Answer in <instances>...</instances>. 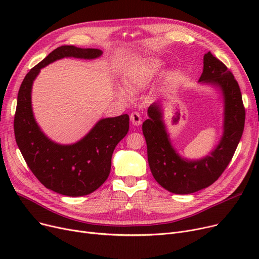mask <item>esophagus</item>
I'll list each match as a JSON object with an SVG mask.
<instances>
[{
	"mask_svg": "<svg viewBox=\"0 0 259 259\" xmlns=\"http://www.w3.org/2000/svg\"><path fill=\"white\" fill-rule=\"evenodd\" d=\"M130 120L132 122V125L134 126H140L142 124V117L140 113L138 112H132L130 115Z\"/></svg>",
	"mask_w": 259,
	"mask_h": 259,
	"instance_id": "1",
	"label": "esophagus"
}]
</instances>
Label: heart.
<instances>
[{
  "mask_svg": "<svg viewBox=\"0 0 259 259\" xmlns=\"http://www.w3.org/2000/svg\"><path fill=\"white\" fill-rule=\"evenodd\" d=\"M162 67H164V62L157 58H148L141 61L134 67L132 74L126 84L127 89L133 91L134 88L146 86L160 71ZM118 94L121 99H128V93L125 89L119 88Z\"/></svg>",
  "mask_w": 259,
  "mask_h": 259,
  "instance_id": "b5f03b06",
  "label": "heart"
}]
</instances>
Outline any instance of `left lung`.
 Returning <instances> with one entry per match:
<instances>
[{
    "instance_id": "8db88e82",
    "label": "left lung",
    "mask_w": 259,
    "mask_h": 259,
    "mask_svg": "<svg viewBox=\"0 0 259 259\" xmlns=\"http://www.w3.org/2000/svg\"><path fill=\"white\" fill-rule=\"evenodd\" d=\"M199 83L220 89L224 101L223 137L209 155L200 159L183 157L171 144L159 103L148 108L143 124L148 162L155 181L171 193L190 194L211 186L219 180L241 139L244 111L238 83L226 65L209 51L203 56Z\"/></svg>"
}]
</instances>
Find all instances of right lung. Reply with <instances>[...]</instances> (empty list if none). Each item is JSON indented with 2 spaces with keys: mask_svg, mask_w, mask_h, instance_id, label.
Returning a JSON list of instances; mask_svg holds the SVG:
<instances>
[{
  "mask_svg": "<svg viewBox=\"0 0 259 259\" xmlns=\"http://www.w3.org/2000/svg\"><path fill=\"white\" fill-rule=\"evenodd\" d=\"M103 51L61 46L26 74L18 94L15 115L16 141L27 166L47 189L66 196H83L99 189L108 179L116 145L129 130V115L100 119L78 142L54 143L40 130L31 106L32 84L42 68L64 58L93 60Z\"/></svg>",
  "mask_w": 259,
  "mask_h": 259,
  "instance_id": "1",
  "label": "right lung"
}]
</instances>
